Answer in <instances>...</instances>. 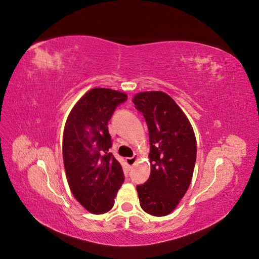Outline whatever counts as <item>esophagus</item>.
I'll use <instances>...</instances> for the list:
<instances>
[{
    "mask_svg": "<svg viewBox=\"0 0 259 259\" xmlns=\"http://www.w3.org/2000/svg\"><path fill=\"white\" fill-rule=\"evenodd\" d=\"M137 160H138V155H137V154H134V156H132V158H127V159H126L127 165H128V166L135 165L136 162H137Z\"/></svg>",
    "mask_w": 259,
    "mask_h": 259,
    "instance_id": "esophagus-1",
    "label": "esophagus"
}]
</instances>
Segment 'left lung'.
Wrapping results in <instances>:
<instances>
[{
	"instance_id": "left-lung-1",
	"label": "left lung",
	"mask_w": 259,
	"mask_h": 259,
	"mask_svg": "<svg viewBox=\"0 0 259 259\" xmlns=\"http://www.w3.org/2000/svg\"><path fill=\"white\" fill-rule=\"evenodd\" d=\"M143 113L150 143L151 173L137 186L146 213L165 216L173 211L191 183L197 159V140L182 109L163 92H144L133 98Z\"/></svg>"
}]
</instances>
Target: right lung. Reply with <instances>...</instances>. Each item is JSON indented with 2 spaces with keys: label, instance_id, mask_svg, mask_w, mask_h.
Instances as JSON below:
<instances>
[{
  "label": "right lung",
  "instance_id": "add662e5",
  "mask_svg": "<svg viewBox=\"0 0 259 259\" xmlns=\"http://www.w3.org/2000/svg\"><path fill=\"white\" fill-rule=\"evenodd\" d=\"M126 100L124 93L93 89L77 101L66 122L62 154L68 184L74 198L93 214L113 207L124 182L120 162L109 152L112 140L108 122Z\"/></svg>",
  "mask_w": 259,
  "mask_h": 259
}]
</instances>
